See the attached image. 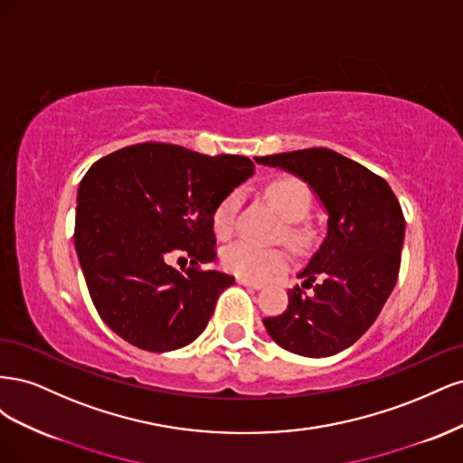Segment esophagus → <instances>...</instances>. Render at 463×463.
Returning <instances> with one entry per match:
<instances>
[{"label": "esophagus", "mask_w": 463, "mask_h": 463, "mask_svg": "<svg viewBox=\"0 0 463 463\" xmlns=\"http://www.w3.org/2000/svg\"><path fill=\"white\" fill-rule=\"evenodd\" d=\"M237 284H241V286L250 288V289H262L264 288L260 282H253V279H247V278H237Z\"/></svg>", "instance_id": "1"}]
</instances>
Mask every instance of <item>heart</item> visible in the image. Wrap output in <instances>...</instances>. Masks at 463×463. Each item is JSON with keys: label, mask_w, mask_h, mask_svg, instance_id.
<instances>
[{"label": "heart", "mask_w": 463, "mask_h": 463, "mask_svg": "<svg viewBox=\"0 0 463 463\" xmlns=\"http://www.w3.org/2000/svg\"><path fill=\"white\" fill-rule=\"evenodd\" d=\"M266 193H269V197L278 208V213L282 214V218L288 222L301 220L311 208V201H313L311 189L305 181L298 177H278L269 185ZM240 201H241L240 191H232L216 206L214 216H213V226L220 237L230 235ZM286 235L291 241H301L305 232L289 223ZM222 262L235 276L253 279V282H262V279H269L276 272L286 269L289 257L286 250L279 247H262L253 241L240 240L223 249Z\"/></svg>", "instance_id": "obj_1"}]
</instances>
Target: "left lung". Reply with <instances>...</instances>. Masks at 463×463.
Returning a JSON list of instances; mask_svg holds the SVG:
<instances>
[{
    "label": "left lung",
    "mask_w": 463,
    "mask_h": 463,
    "mask_svg": "<svg viewBox=\"0 0 463 463\" xmlns=\"http://www.w3.org/2000/svg\"><path fill=\"white\" fill-rule=\"evenodd\" d=\"M259 164L303 179L326 210V235L288 291V309L264 318L291 354L330 357L365 334L396 286L405 220L396 194L365 165L328 148L262 156Z\"/></svg>",
    "instance_id": "1"
}]
</instances>
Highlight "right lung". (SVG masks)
Segmentation results:
<instances>
[{"instance_id":"1","label":"right lung","mask_w":463,"mask_h":463,"mask_svg":"<svg viewBox=\"0 0 463 463\" xmlns=\"http://www.w3.org/2000/svg\"><path fill=\"white\" fill-rule=\"evenodd\" d=\"M255 174L245 156H206L143 143L90 165L77 191L75 249L98 315L119 338L164 354L199 338L230 274L201 270L216 259L213 216ZM192 259L181 275L166 262Z\"/></svg>"}]
</instances>
